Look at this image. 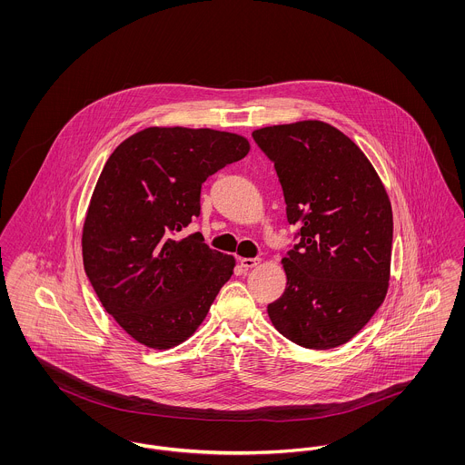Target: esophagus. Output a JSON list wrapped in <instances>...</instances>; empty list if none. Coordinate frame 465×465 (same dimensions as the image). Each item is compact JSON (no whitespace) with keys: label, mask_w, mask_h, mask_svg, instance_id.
Returning <instances> with one entry per match:
<instances>
[{"label":"esophagus","mask_w":465,"mask_h":465,"mask_svg":"<svg viewBox=\"0 0 465 465\" xmlns=\"http://www.w3.org/2000/svg\"><path fill=\"white\" fill-rule=\"evenodd\" d=\"M260 262H262L260 258H241V265H242L244 269H252V267H256Z\"/></svg>","instance_id":"obj_1"}]
</instances>
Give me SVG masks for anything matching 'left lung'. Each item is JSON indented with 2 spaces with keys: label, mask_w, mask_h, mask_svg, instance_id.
Masks as SVG:
<instances>
[{
  "label": "left lung",
  "mask_w": 465,
  "mask_h": 465,
  "mask_svg": "<svg viewBox=\"0 0 465 465\" xmlns=\"http://www.w3.org/2000/svg\"><path fill=\"white\" fill-rule=\"evenodd\" d=\"M274 163L299 242L282 260L283 295L267 306L290 341L327 351L351 341L384 302L393 211L382 180L349 136L321 120L252 133Z\"/></svg>",
  "instance_id": "left-lung-1"
}]
</instances>
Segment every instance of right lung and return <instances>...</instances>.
Returning <instances> with one entry per match:
<instances>
[{"label":"right lung","instance_id":"right-lung-1","mask_svg":"<svg viewBox=\"0 0 465 465\" xmlns=\"http://www.w3.org/2000/svg\"><path fill=\"white\" fill-rule=\"evenodd\" d=\"M248 152L233 133L148 127L109 155L83 226V263L104 310L144 347L193 336L232 278V254L179 232L200 215L202 183Z\"/></svg>","mask_w":465,"mask_h":465}]
</instances>
